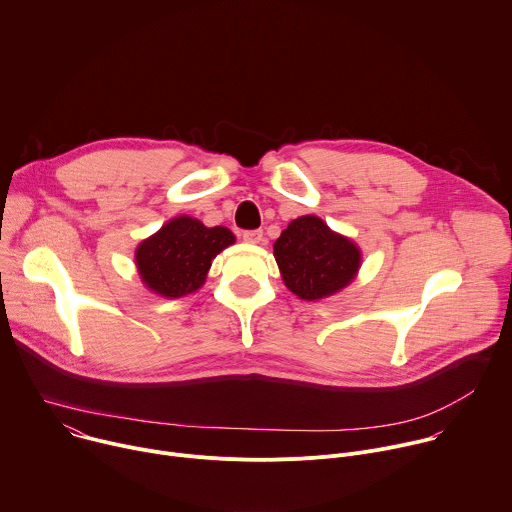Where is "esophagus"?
Wrapping results in <instances>:
<instances>
[{"label": "esophagus", "mask_w": 512, "mask_h": 512, "mask_svg": "<svg viewBox=\"0 0 512 512\" xmlns=\"http://www.w3.org/2000/svg\"><path fill=\"white\" fill-rule=\"evenodd\" d=\"M243 241L251 243V245H257V243L263 241V231H245Z\"/></svg>", "instance_id": "1"}]
</instances>
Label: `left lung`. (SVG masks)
Returning a JSON list of instances; mask_svg holds the SVG:
<instances>
[{"label":"left lung","instance_id":"left-lung-1","mask_svg":"<svg viewBox=\"0 0 512 512\" xmlns=\"http://www.w3.org/2000/svg\"><path fill=\"white\" fill-rule=\"evenodd\" d=\"M273 255L287 289L308 302L338 294L360 267V249L314 214L291 221Z\"/></svg>","mask_w":512,"mask_h":512}]
</instances>
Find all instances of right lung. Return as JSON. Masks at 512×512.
Masks as SVG:
<instances>
[{
    "label": "right lung",
    "instance_id": "right-lung-1",
    "mask_svg": "<svg viewBox=\"0 0 512 512\" xmlns=\"http://www.w3.org/2000/svg\"><path fill=\"white\" fill-rule=\"evenodd\" d=\"M235 243L227 227H204L192 216H176L135 249L137 273L154 294L182 298L204 285L212 259Z\"/></svg>",
    "mask_w": 512,
    "mask_h": 512
}]
</instances>
